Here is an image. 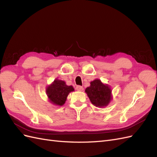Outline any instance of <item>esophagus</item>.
Instances as JSON below:
<instances>
[{
  "label": "esophagus",
  "mask_w": 157,
  "mask_h": 157,
  "mask_svg": "<svg viewBox=\"0 0 157 157\" xmlns=\"http://www.w3.org/2000/svg\"><path fill=\"white\" fill-rule=\"evenodd\" d=\"M83 89H84L83 87L81 86H77V87H76V90H78V91H82Z\"/></svg>",
  "instance_id": "34e87169"
}]
</instances>
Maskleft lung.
I'll use <instances>...</instances> for the list:
<instances>
[{"mask_svg":"<svg viewBox=\"0 0 157 157\" xmlns=\"http://www.w3.org/2000/svg\"><path fill=\"white\" fill-rule=\"evenodd\" d=\"M85 92L90 101L96 107H106L112 99L110 86L103 84L99 79H95L90 82V86L86 88Z\"/></svg>","mask_w":157,"mask_h":157,"instance_id":"left-lung-1","label":"left lung"}]
</instances>
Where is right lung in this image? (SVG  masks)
Masks as SVG:
<instances>
[{
	"label": "right lung",
	"mask_w": 157,
	"mask_h": 157,
	"mask_svg": "<svg viewBox=\"0 0 157 157\" xmlns=\"http://www.w3.org/2000/svg\"><path fill=\"white\" fill-rule=\"evenodd\" d=\"M73 91L74 88L72 86H67L63 80L57 78L46 89V93L50 103L59 106L63 105L69 94Z\"/></svg>",
	"instance_id": "obj_1"
}]
</instances>
